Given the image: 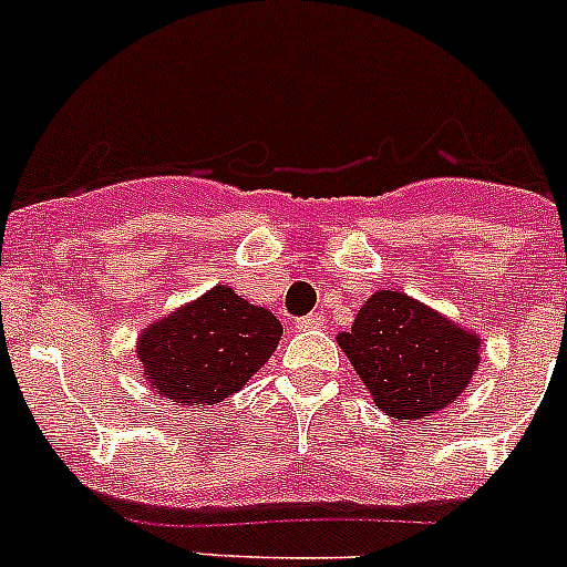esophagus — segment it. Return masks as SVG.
<instances>
[{"label":"esophagus","instance_id":"1","mask_svg":"<svg viewBox=\"0 0 567 567\" xmlns=\"http://www.w3.org/2000/svg\"><path fill=\"white\" fill-rule=\"evenodd\" d=\"M296 329H299V331H316V329H323V318H320V316H307V318H299V320H296Z\"/></svg>","mask_w":567,"mask_h":567}]
</instances>
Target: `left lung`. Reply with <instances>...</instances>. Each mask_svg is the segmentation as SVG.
Segmentation results:
<instances>
[{
  "mask_svg": "<svg viewBox=\"0 0 567 567\" xmlns=\"http://www.w3.org/2000/svg\"><path fill=\"white\" fill-rule=\"evenodd\" d=\"M373 403L394 422L427 420L458 400L480 364V334L433 307L379 290L337 334Z\"/></svg>",
  "mask_w": 567,
  "mask_h": 567,
  "instance_id": "obj_1",
  "label": "left lung"
}]
</instances>
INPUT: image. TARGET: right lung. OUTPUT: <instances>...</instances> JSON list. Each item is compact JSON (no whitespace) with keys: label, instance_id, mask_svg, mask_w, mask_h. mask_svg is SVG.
I'll return each instance as SVG.
<instances>
[{"label":"right lung","instance_id":"add662e5","mask_svg":"<svg viewBox=\"0 0 567 567\" xmlns=\"http://www.w3.org/2000/svg\"><path fill=\"white\" fill-rule=\"evenodd\" d=\"M282 323L227 285L153 320L136 340L145 381L175 405H214L241 390L268 362Z\"/></svg>","mask_w":567,"mask_h":567}]
</instances>
